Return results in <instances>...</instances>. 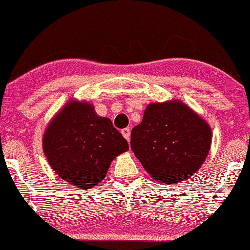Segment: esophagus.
Here are the masks:
<instances>
[{
	"instance_id": "34e87169",
	"label": "esophagus",
	"mask_w": 250,
	"mask_h": 250,
	"mask_svg": "<svg viewBox=\"0 0 250 250\" xmlns=\"http://www.w3.org/2000/svg\"><path fill=\"white\" fill-rule=\"evenodd\" d=\"M121 134L124 135V138H125L126 141L130 140V129H129V128L122 129V130H121Z\"/></svg>"
}]
</instances>
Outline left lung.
Returning <instances> with one entry per match:
<instances>
[{
	"label": "left lung",
	"instance_id": "obj_1",
	"mask_svg": "<svg viewBox=\"0 0 250 250\" xmlns=\"http://www.w3.org/2000/svg\"><path fill=\"white\" fill-rule=\"evenodd\" d=\"M208 122L180 100L151 103L131 132V148L155 181L188 180L202 167L211 146Z\"/></svg>",
	"mask_w": 250,
	"mask_h": 250
}]
</instances>
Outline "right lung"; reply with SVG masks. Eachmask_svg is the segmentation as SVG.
<instances>
[{"label": "right lung", "mask_w": 250, "mask_h": 250, "mask_svg": "<svg viewBox=\"0 0 250 250\" xmlns=\"http://www.w3.org/2000/svg\"><path fill=\"white\" fill-rule=\"evenodd\" d=\"M42 146L58 177L85 189L102 182L111 161L129 149L109 118L97 115L91 103L75 99L48 122Z\"/></svg>", "instance_id": "obj_1"}]
</instances>
